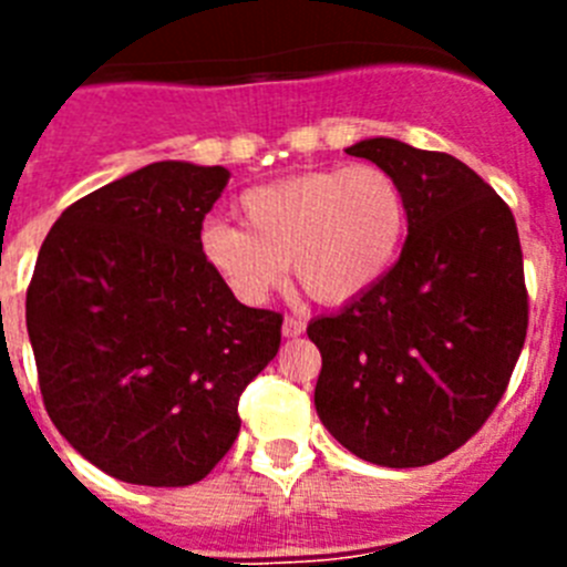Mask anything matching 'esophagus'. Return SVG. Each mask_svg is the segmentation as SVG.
I'll use <instances>...</instances> for the list:
<instances>
[{
    "mask_svg": "<svg viewBox=\"0 0 567 567\" xmlns=\"http://www.w3.org/2000/svg\"><path fill=\"white\" fill-rule=\"evenodd\" d=\"M300 332H303V320L284 318V338H298Z\"/></svg>",
    "mask_w": 567,
    "mask_h": 567,
    "instance_id": "1",
    "label": "esophagus"
}]
</instances>
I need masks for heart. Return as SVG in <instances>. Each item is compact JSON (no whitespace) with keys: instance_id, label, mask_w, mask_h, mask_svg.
<instances>
[{"instance_id":"obj_1","label":"heart","mask_w":567,"mask_h":567,"mask_svg":"<svg viewBox=\"0 0 567 567\" xmlns=\"http://www.w3.org/2000/svg\"><path fill=\"white\" fill-rule=\"evenodd\" d=\"M244 227L207 221L198 249L238 300L258 307L287 280L309 298L343 303L372 289L409 229L403 184L378 164L315 169L240 195Z\"/></svg>"}]
</instances>
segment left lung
Instances as JSON below:
<instances>
[{
    "label": "left lung",
    "mask_w": 567,
    "mask_h": 567,
    "mask_svg": "<svg viewBox=\"0 0 567 567\" xmlns=\"http://www.w3.org/2000/svg\"><path fill=\"white\" fill-rule=\"evenodd\" d=\"M346 153L403 184L409 238L372 289L309 323L315 409L365 463L417 468L468 443L508 389L528 332L517 221L454 155L398 138Z\"/></svg>",
    "instance_id": "8db88e82"
}]
</instances>
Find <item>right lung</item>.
Wrapping results in <instances>:
<instances>
[{
  "mask_svg": "<svg viewBox=\"0 0 567 567\" xmlns=\"http://www.w3.org/2000/svg\"><path fill=\"white\" fill-rule=\"evenodd\" d=\"M227 182L224 167L147 164L70 204L39 249L24 318L44 409L124 483L207 477L278 354L280 312L238 303L198 249Z\"/></svg>",
  "mask_w": 567,
  "mask_h": 567,
  "instance_id": "right-lung-1",
  "label": "right lung"
}]
</instances>
